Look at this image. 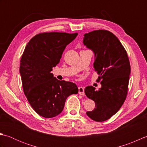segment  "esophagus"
Masks as SVG:
<instances>
[{"mask_svg": "<svg viewBox=\"0 0 147 147\" xmlns=\"http://www.w3.org/2000/svg\"><path fill=\"white\" fill-rule=\"evenodd\" d=\"M79 90V94L81 95H85V91H84V88L82 86H80L78 88Z\"/></svg>", "mask_w": 147, "mask_h": 147, "instance_id": "obj_1", "label": "esophagus"}]
</instances>
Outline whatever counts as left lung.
Wrapping results in <instances>:
<instances>
[{
  "label": "left lung",
  "instance_id": "8db88e82",
  "mask_svg": "<svg viewBox=\"0 0 147 147\" xmlns=\"http://www.w3.org/2000/svg\"><path fill=\"white\" fill-rule=\"evenodd\" d=\"M83 43L94 52L93 63L98 74V90L92 86L85 88L86 96L95 103V108L86 112L92 120L102 122L119 110L128 91L131 72L126 51L113 33L105 30L92 31L84 35Z\"/></svg>",
  "mask_w": 147,
  "mask_h": 147
}]
</instances>
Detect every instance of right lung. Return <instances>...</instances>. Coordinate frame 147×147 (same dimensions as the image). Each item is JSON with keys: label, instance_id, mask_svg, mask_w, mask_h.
Listing matches in <instances>:
<instances>
[{"label": "right lung", "instance_id": "add662e5", "mask_svg": "<svg viewBox=\"0 0 147 147\" xmlns=\"http://www.w3.org/2000/svg\"><path fill=\"white\" fill-rule=\"evenodd\" d=\"M77 35V33H39L30 40L21 56L20 71L23 92L34 111L43 117L59 115L68 96L78 93L75 83L59 81L51 73L65 48Z\"/></svg>", "mask_w": 147, "mask_h": 147}]
</instances>
